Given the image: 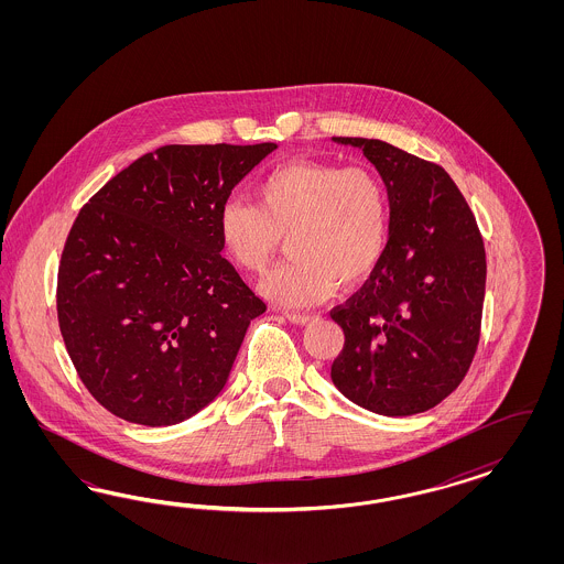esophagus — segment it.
<instances>
[{
	"mask_svg": "<svg viewBox=\"0 0 564 564\" xmlns=\"http://www.w3.org/2000/svg\"><path fill=\"white\" fill-rule=\"evenodd\" d=\"M285 316H288V321L293 323V325H307V323L314 321L312 314H300V312H288Z\"/></svg>",
	"mask_w": 564,
	"mask_h": 564,
	"instance_id": "esophagus-1",
	"label": "esophagus"
}]
</instances>
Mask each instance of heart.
<instances>
[{"mask_svg": "<svg viewBox=\"0 0 564 564\" xmlns=\"http://www.w3.org/2000/svg\"><path fill=\"white\" fill-rule=\"evenodd\" d=\"M257 206L227 200L217 215L225 258L243 273H260L288 236L291 260L258 290L281 306L325 302L337 285L356 288L387 252L389 198L375 171L297 161L264 175Z\"/></svg>", "mask_w": 564, "mask_h": 564, "instance_id": "1", "label": "heart"}]
</instances>
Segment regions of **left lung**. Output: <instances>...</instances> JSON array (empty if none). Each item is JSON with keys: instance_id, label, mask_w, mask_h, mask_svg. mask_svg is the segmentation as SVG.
Instances as JSON below:
<instances>
[{"instance_id": "1", "label": "left lung", "mask_w": 564, "mask_h": 564, "mask_svg": "<svg viewBox=\"0 0 564 564\" xmlns=\"http://www.w3.org/2000/svg\"><path fill=\"white\" fill-rule=\"evenodd\" d=\"M333 142L364 153L391 206L380 264L330 312L345 333L333 384L378 415L432 410L459 387L478 347L486 291L478 223L443 167L375 138Z\"/></svg>"}]
</instances>
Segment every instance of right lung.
I'll use <instances>...</instances> for the list:
<instances>
[{
    "instance_id": "obj_1",
    "label": "right lung",
    "mask_w": 564,
    "mask_h": 564,
    "mask_svg": "<svg viewBox=\"0 0 564 564\" xmlns=\"http://www.w3.org/2000/svg\"><path fill=\"white\" fill-rule=\"evenodd\" d=\"M274 149L161 147L78 213L57 273V321L105 410L173 426L225 389L250 321L267 306L221 257L217 215Z\"/></svg>"
}]
</instances>
